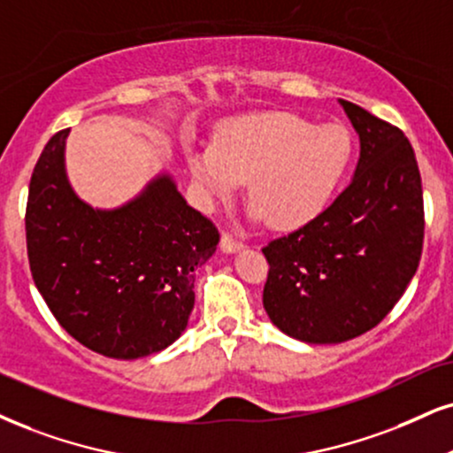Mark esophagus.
I'll use <instances>...</instances> for the list:
<instances>
[{
    "label": "esophagus",
    "instance_id": "esophagus-1",
    "mask_svg": "<svg viewBox=\"0 0 453 453\" xmlns=\"http://www.w3.org/2000/svg\"><path fill=\"white\" fill-rule=\"evenodd\" d=\"M220 250L225 254H235V252H239V250H243V243L237 242V239H233L231 235H222Z\"/></svg>",
    "mask_w": 453,
    "mask_h": 453
}]
</instances>
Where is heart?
Masks as SVG:
<instances>
[{
	"label": "heart",
	"mask_w": 453,
	"mask_h": 453,
	"mask_svg": "<svg viewBox=\"0 0 453 453\" xmlns=\"http://www.w3.org/2000/svg\"><path fill=\"white\" fill-rule=\"evenodd\" d=\"M205 203L235 197L248 182L256 220L298 228L321 216L353 161L342 126H315L292 113H262L218 127L214 144L187 150Z\"/></svg>",
	"instance_id": "b5f03b06"
}]
</instances>
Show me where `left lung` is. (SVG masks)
Instances as JSON below:
<instances>
[{"label":"left lung","mask_w":453,"mask_h":453,"mask_svg":"<svg viewBox=\"0 0 453 453\" xmlns=\"http://www.w3.org/2000/svg\"><path fill=\"white\" fill-rule=\"evenodd\" d=\"M359 134V161L334 203L262 248V304L283 334L338 344L376 327L416 275L424 242L422 180L399 127L340 100Z\"/></svg>","instance_id":"1"}]
</instances>
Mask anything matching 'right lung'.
Returning <instances> with one entry per match:
<instances>
[{"label": "right lung", "mask_w": 453, "mask_h": 453, "mask_svg": "<svg viewBox=\"0 0 453 453\" xmlns=\"http://www.w3.org/2000/svg\"><path fill=\"white\" fill-rule=\"evenodd\" d=\"M69 132L50 138L31 176L25 228L33 281L56 321L94 353H159L187 327L195 271L216 252L218 228L170 174L119 208H92L66 178Z\"/></svg>", "instance_id": "add662e5"}]
</instances>
